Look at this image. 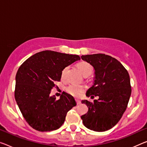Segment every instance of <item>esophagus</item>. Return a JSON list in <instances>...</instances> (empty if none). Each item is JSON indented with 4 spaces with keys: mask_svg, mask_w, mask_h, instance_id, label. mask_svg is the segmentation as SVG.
I'll use <instances>...</instances> for the list:
<instances>
[{
    "mask_svg": "<svg viewBox=\"0 0 147 147\" xmlns=\"http://www.w3.org/2000/svg\"><path fill=\"white\" fill-rule=\"evenodd\" d=\"M76 102H77V105H80V104H81V101H80V100H78V99H76Z\"/></svg>",
    "mask_w": 147,
    "mask_h": 147,
    "instance_id": "esophagus-1",
    "label": "esophagus"
}]
</instances>
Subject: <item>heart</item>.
<instances>
[{"label": "heart", "instance_id": "b5f03b06", "mask_svg": "<svg viewBox=\"0 0 147 147\" xmlns=\"http://www.w3.org/2000/svg\"><path fill=\"white\" fill-rule=\"evenodd\" d=\"M77 67L80 69L81 73L84 76H89L91 75L93 71V67L90 63L85 62V61H81L77 64ZM68 69V67H66L63 69L61 73V78L62 80H64L66 78V73ZM85 90V87L83 85H77V84H71L67 86L66 89V91L67 93L71 95L78 97L80 96L83 93Z\"/></svg>", "mask_w": 147, "mask_h": 147}]
</instances>
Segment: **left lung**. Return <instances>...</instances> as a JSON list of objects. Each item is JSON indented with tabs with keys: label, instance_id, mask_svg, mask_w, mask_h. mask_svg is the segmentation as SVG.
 <instances>
[{
	"label": "left lung",
	"instance_id": "left-lung-1",
	"mask_svg": "<svg viewBox=\"0 0 147 147\" xmlns=\"http://www.w3.org/2000/svg\"><path fill=\"white\" fill-rule=\"evenodd\" d=\"M81 58L90 63L95 70L94 85L86 95L99 97L92 102L81 101L89 110L81 118L89 129L105 131L116 125L127 108L131 93L129 75L123 65L110 56L94 54Z\"/></svg>",
	"mask_w": 147,
	"mask_h": 147
}]
</instances>
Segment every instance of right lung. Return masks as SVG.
Masks as SVG:
<instances>
[{"label": "right lung", "mask_w": 147, "mask_h": 147, "mask_svg": "<svg viewBox=\"0 0 147 147\" xmlns=\"http://www.w3.org/2000/svg\"><path fill=\"white\" fill-rule=\"evenodd\" d=\"M78 55L52 51L39 52L27 59L16 76L15 99L24 118L39 131H51L64 123L67 112L76 105L74 97L63 92L60 99L50 96L60 81L63 69L76 61Z\"/></svg>", "instance_id": "1"}]
</instances>
